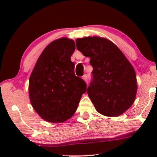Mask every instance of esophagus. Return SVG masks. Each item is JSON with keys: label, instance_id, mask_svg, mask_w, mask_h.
<instances>
[{"label": "esophagus", "instance_id": "esophagus-1", "mask_svg": "<svg viewBox=\"0 0 157 157\" xmlns=\"http://www.w3.org/2000/svg\"><path fill=\"white\" fill-rule=\"evenodd\" d=\"M82 79H83L84 81H87V79H88V76H87V75H84L82 76Z\"/></svg>", "mask_w": 157, "mask_h": 157}]
</instances>
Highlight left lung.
Returning <instances> with one entry per match:
<instances>
[{"label": "left lung", "mask_w": 157, "mask_h": 157, "mask_svg": "<svg viewBox=\"0 0 157 157\" xmlns=\"http://www.w3.org/2000/svg\"><path fill=\"white\" fill-rule=\"evenodd\" d=\"M76 47L90 57L94 68L87 93L98 113L118 116L134 103L137 91L136 72L118 47L97 36L76 39Z\"/></svg>", "instance_id": "obj_1"}]
</instances>
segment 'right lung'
<instances>
[{
    "label": "right lung",
    "mask_w": 157,
    "mask_h": 157,
    "mask_svg": "<svg viewBox=\"0 0 157 157\" xmlns=\"http://www.w3.org/2000/svg\"><path fill=\"white\" fill-rule=\"evenodd\" d=\"M75 49L73 39L62 37L45 48L29 79V96L38 115L49 123H63L75 113L86 91L83 79L74 73L71 57Z\"/></svg>",
    "instance_id": "1"
}]
</instances>
